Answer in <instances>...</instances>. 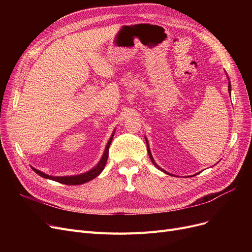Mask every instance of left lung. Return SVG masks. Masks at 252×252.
I'll use <instances>...</instances> for the list:
<instances>
[{
	"label": "left lung",
	"instance_id": "left-lung-1",
	"mask_svg": "<svg viewBox=\"0 0 252 252\" xmlns=\"http://www.w3.org/2000/svg\"><path fill=\"white\" fill-rule=\"evenodd\" d=\"M228 79H229V86H228V90H229V93H230V95H231V83H230V78L228 77ZM145 140H146V143H147V150H148V154H149V157H150V159H151V161H152V163L158 168V169H160V170H162L163 173H165V174H167V175H170L169 173H167V171H165L164 169H162L161 167H159L158 166L157 164H156V162L154 161V159H153V157H152V154H151V152H150V148H149V144H148V141H147V139L145 138Z\"/></svg>",
	"mask_w": 252,
	"mask_h": 252
}]
</instances>
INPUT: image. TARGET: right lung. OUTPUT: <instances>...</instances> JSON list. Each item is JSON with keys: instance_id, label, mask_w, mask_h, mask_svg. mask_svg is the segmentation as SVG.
Returning a JSON list of instances; mask_svg holds the SVG:
<instances>
[{"instance_id": "obj_1", "label": "right lung", "mask_w": 252, "mask_h": 252, "mask_svg": "<svg viewBox=\"0 0 252 252\" xmlns=\"http://www.w3.org/2000/svg\"><path fill=\"white\" fill-rule=\"evenodd\" d=\"M113 136H114V131L112 133L107 145H106V148H105V151L103 153V156L101 158V160L99 161V163L94 167L92 168L91 170L87 171V173H84L82 175H77V176H69V177H53V176H49L45 173H43V171H39L38 169H35L34 167H32L35 173L41 176L45 179H49V180H52V181H55V182H58V183H61V184H64V185H69V186H71V185H81V184H85L93 179H95L97 176H99L102 170L104 169L105 167V164H106V161H107V158H108V151H109V146L110 144L112 142V139H113Z\"/></svg>"}]
</instances>
